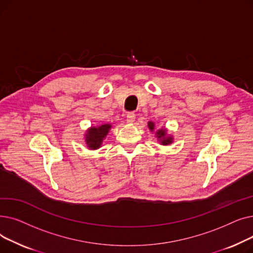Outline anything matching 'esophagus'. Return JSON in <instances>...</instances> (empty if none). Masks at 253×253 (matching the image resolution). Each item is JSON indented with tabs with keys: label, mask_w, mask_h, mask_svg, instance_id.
Returning <instances> with one entry per match:
<instances>
[{
	"label": "esophagus",
	"mask_w": 253,
	"mask_h": 253,
	"mask_svg": "<svg viewBox=\"0 0 253 253\" xmlns=\"http://www.w3.org/2000/svg\"><path fill=\"white\" fill-rule=\"evenodd\" d=\"M135 120V114L134 113H128L127 114V123L132 124Z\"/></svg>",
	"instance_id": "esophagus-1"
}]
</instances>
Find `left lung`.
I'll return each mask as SVG.
<instances>
[{
  "mask_svg": "<svg viewBox=\"0 0 253 253\" xmlns=\"http://www.w3.org/2000/svg\"><path fill=\"white\" fill-rule=\"evenodd\" d=\"M148 127L150 128L151 131H154V129H155V123H153L152 121H150V122L148 123ZM156 136H157V138L159 139V141H160L161 144H163V145H168V144L172 143V139H173L171 136H167V135H166V129H163V128L159 129V130L156 132Z\"/></svg>",
  "mask_w": 253,
  "mask_h": 253,
  "instance_id": "8db88e82",
  "label": "left lung"
}]
</instances>
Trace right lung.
Masks as SVG:
<instances>
[{
	"label": "right lung",
	"instance_id": "add662e5",
	"mask_svg": "<svg viewBox=\"0 0 253 253\" xmlns=\"http://www.w3.org/2000/svg\"><path fill=\"white\" fill-rule=\"evenodd\" d=\"M111 124H103L98 127H91L85 133V142L89 150H97L100 148L102 140L108 135Z\"/></svg>",
	"mask_w": 253,
	"mask_h": 253
}]
</instances>
